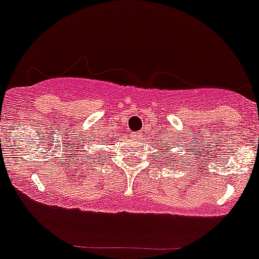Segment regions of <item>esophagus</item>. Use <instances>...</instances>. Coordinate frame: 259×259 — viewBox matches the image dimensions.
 Listing matches in <instances>:
<instances>
[{
    "instance_id": "esophagus-1",
    "label": "esophagus",
    "mask_w": 259,
    "mask_h": 259,
    "mask_svg": "<svg viewBox=\"0 0 259 259\" xmlns=\"http://www.w3.org/2000/svg\"><path fill=\"white\" fill-rule=\"evenodd\" d=\"M133 138H134L135 141H141V139H142V133H139V132L134 133V134H133Z\"/></svg>"
}]
</instances>
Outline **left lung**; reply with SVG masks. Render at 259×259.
I'll list each match as a JSON object with an SVG mask.
<instances>
[{"instance_id": "8db88e82", "label": "left lung", "mask_w": 259, "mask_h": 259, "mask_svg": "<svg viewBox=\"0 0 259 259\" xmlns=\"http://www.w3.org/2000/svg\"><path fill=\"white\" fill-rule=\"evenodd\" d=\"M167 148H171V147H170V146H167Z\"/></svg>"}]
</instances>
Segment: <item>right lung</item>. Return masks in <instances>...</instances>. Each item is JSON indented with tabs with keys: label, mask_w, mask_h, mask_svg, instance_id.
<instances>
[{
	"label": "right lung",
	"mask_w": 259,
	"mask_h": 259,
	"mask_svg": "<svg viewBox=\"0 0 259 259\" xmlns=\"http://www.w3.org/2000/svg\"><path fill=\"white\" fill-rule=\"evenodd\" d=\"M113 138H115V137H113Z\"/></svg>",
	"instance_id": "add662e5"
}]
</instances>
